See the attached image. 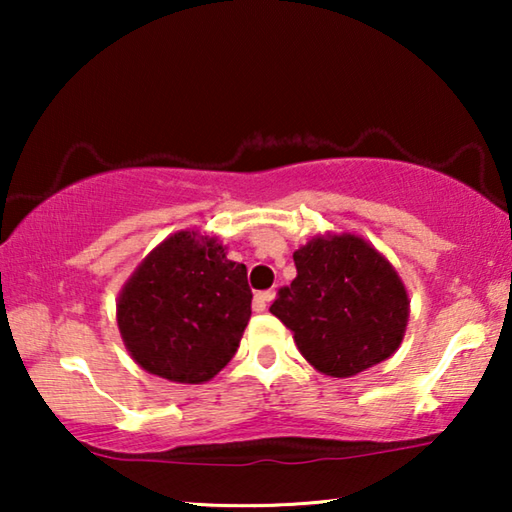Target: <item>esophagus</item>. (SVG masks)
Wrapping results in <instances>:
<instances>
[{
    "label": "esophagus",
    "mask_w": 512,
    "mask_h": 512,
    "mask_svg": "<svg viewBox=\"0 0 512 512\" xmlns=\"http://www.w3.org/2000/svg\"><path fill=\"white\" fill-rule=\"evenodd\" d=\"M273 298H275V291H273V289L255 293V309H257V311H264L268 305H271Z\"/></svg>",
    "instance_id": "1"
}]
</instances>
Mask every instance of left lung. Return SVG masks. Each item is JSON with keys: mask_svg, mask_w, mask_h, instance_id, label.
Instances as JSON below:
<instances>
[{"mask_svg": "<svg viewBox=\"0 0 512 512\" xmlns=\"http://www.w3.org/2000/svg\"><path fill=\"white\" fill-rule=\"evenodd\" d=\"M298 277L271 314L298 350L329 377H352L391 357L402 343L409 296L395 268L361 237H316L293 253Z\"/></svg>", "mask_w": 512, "mask_h": 512, "instance_id": "left-lung-1", "label": "left lung"}]
</instances>
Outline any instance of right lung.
<instances>
[{
  "instance_id": "right-lung-1",
  "label": "right lung",
  "mask_w": 512,
  "mask_h": 512,
  "mask_svg": "<svg viewBox=\"0 0 512 512\" xmlns=\"http://www.w3.org/2000/svg\"><path fill=\"white\" fill-rule=\"evenodd\" d=\"M250 302L244 264L225 257L216 239L178 232L126 282L117 323L144 370L180 384H201L235 357Z\"/></svg>"
}]
</instances>
